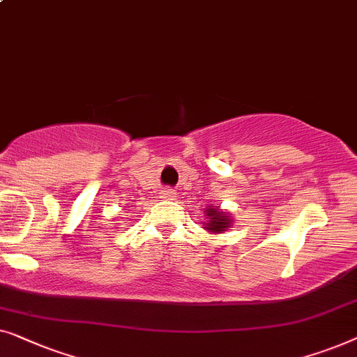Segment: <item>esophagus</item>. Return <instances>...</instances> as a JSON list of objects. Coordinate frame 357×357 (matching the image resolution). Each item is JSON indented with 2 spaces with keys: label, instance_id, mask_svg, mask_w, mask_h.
<instances>
[{
  "label": "esophagus",
  "instance_id": "1",
  "mask_svg": "<svg viewBox=\"0 0 357 357\" xmlns=\"http://www.w3.org/2000/svg\"><path fill=\"white\" fill-rule=\"evenodd\" d=\"M162 199L163 200H174V199H176V190L169 189V188L163 189L162 190Z\"/></svg>",
  "mask_w": 357,
  "mask_h": 357
}]
</instances>
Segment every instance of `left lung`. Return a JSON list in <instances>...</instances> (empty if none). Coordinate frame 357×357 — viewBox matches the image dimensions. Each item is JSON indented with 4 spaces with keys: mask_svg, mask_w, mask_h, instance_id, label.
Here are the masks:
<instances>
[{
    "mask_svg": "<svg viewBox=\"0 0 357 357\" xmlns=\"http://www.w3.org/2000/svg\"><path fill=\"white\" fill-rule=\"evenodd\" d=\"M205 217H207V222L204 223V228L212 234L225 233L234 222V218L227 210H222L220 207H207L205 208Z\"/></svg>",
    "mask_w": 357,
    "mask_h": 357,
    "instance_id": "left-lung-1",
    "label": "left lung"
}]
</instances>
